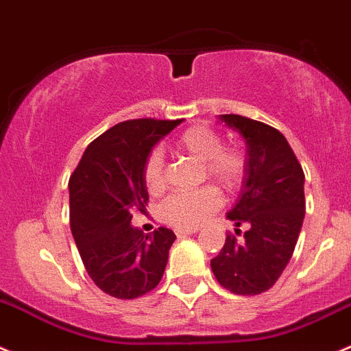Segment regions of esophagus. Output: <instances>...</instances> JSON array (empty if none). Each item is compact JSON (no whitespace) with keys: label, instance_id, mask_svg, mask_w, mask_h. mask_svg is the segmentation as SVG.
Segmentation results:
<instances>
[{"label":"esophagus","instance_id":"34e87169","mask_svg":"<svg viewBox=\"0 0 351 351\" xmlns=\"http://www.w3.org/2000/svg\"><path fill=\"white\" fill-rule=\"evenodd\" d=\"M197 230H176V237L183 238V237H190V234H195Z\"/></svg>","mask_w":351,"mask_h":351}]
</instances>
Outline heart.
<instances>
[{
    "mask_svg": "<svg viewBox=\"0 0 351 351\" xmlns=\"http://www.w3.org/2000/svg\"><path fill=\"white\" fill-rule=\"evenodd\" d=\"M176 147L199 162H204L207 178L214 180L226 190L237 189L247 171V158L243 152L233 147H224L223 138L209 127L197 125L186 128L176 141ZM162 165L165 162L159 151H152L145 161L144 182L151 193H159L165 189ZM219 207V193L210 186H206L193 192L171 193L159 207V217L166 224L180 230H192L202 224Z\"/></svg>",
    "mask_w": 351,
    "mask_h": 351,
    "instance_id": "b5f03b06",
    "label": "heart"
}]
</instances>
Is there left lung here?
Returning <instances> with one entry per match:
<instances>
[{"label":"left lung","mask_w":351,"mask_h":351,"mask_svg":"<svg viewBox=\"0 0 351 351\" xmlns=\"http://www.w3.org/2000/svg\"><path fill=\"white\" fill-rule=\"evenodd\" d=\"M217 120L240 134L245 142L247 171L240 195L226 217L237 238L228 234L210 269L221 287L234 295L264 293L288 266L305 216L304 169L290 144L276 128L240 114Z\"/></svg>","instance_id":"left-lung-1"}]
</instances>
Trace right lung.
Segmentation results:
<instances>
[{"label":"right lung","mask_w":351,"mask_h":351,"mask_svg":"<svg viewBox=\"0 0 351 351\" xmlns=\"http://www.w3.org/2000/svg\"><path fill=\"white\" fill-rule=\"evenodd\" d=\"M182 120H130L90 142L68 182L70 228L90 280L104 293L132 300L161 281L169 248L168 228L144 234L132 226L149 200L144 166L162 137Z\"/></svg>","instance_id":"1"}]
</instances>
